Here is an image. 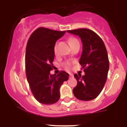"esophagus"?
<instances>
[{
    "label": "esophagus",
    "mask_w": 127,
    "mask_h": 127,
    "mask_svg": "<svg viewBox=\"0 0 127 127\" xmlns=\"http://www.w3.org/2000/svg\"><path fill=\"white\" fill-rule=\"evenodd\" d=\"M69 76H70V77H74V75H73V74H72V73H69Z\"/></svg>",
    "instance_id": "obj_1"
}]
</instances>
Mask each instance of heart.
<instances>
[{"label":"heart","instance_id":"b5f03b06","mask_svg":"<svg viewBox=\"0 0 127 127\" xmlns=\"http://www.w3.org/2000/svg\"><path fill=\"white\" fill-rule=\"evenodd\" d=\"M68 42H69V45H70V47H71L72 46H73L75 43L78 42L79 41H78V40H77V39H76L75 37H70L69 39H68ZM53 51H54V53H55V54L57 55V43H56L55 44V46H54ZM72 63L73 62H72V61L67 60V61H65V62L63 63V66H64V67H65L66 69H70V67H71Z\"/></svg>","mask_w":127,"mask_h":127}]
</instances>
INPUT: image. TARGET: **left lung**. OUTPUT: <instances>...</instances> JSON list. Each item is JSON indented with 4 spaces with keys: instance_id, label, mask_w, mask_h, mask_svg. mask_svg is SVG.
<instances>
[{
    "instance_id": "left-lung-1",
    "label": "left lung",
    "mask_w": 127,
    "mask_h": 127,
    "mask_svg": "<svg viewBox=\"0 0 127 127\" xmlns=\"http://www.w3.org/2000/svg\"><path fill=\"white\" fill-rule=\"evenodd\" d=\"M67 32L79 35L83 42L79 64L85 74L74 75L77 83L73 94L77 99L91 100L100 94L107 80L109 67L107 50L101 38L93 30L79 29Z\"/></svg>"
}]
</instances>
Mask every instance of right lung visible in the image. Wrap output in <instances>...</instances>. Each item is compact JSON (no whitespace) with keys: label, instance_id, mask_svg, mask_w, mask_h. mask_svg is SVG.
<instances>
[{"label":"right lung","instance_id":"1","mask_svg":"<svg viewBox=\"0 0 127 127\" xmlns=\"http://www.w3.org/2000/svg\"><path fill=\"white\" fill-rule=\"evenodd\" d=\"M65 32L39 27L27 42L26 75L33 97L41 104L50 105L58 102L60 86L69 79V74L63 70L57 75L50 74L53 67L54 46Z\"/></svg>","mask_w":127,"mask_h":127}]
</instances>
